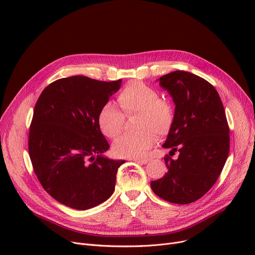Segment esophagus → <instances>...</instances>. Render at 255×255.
I'll use <instances>...</instances> for the list:
<instances>
[{"instance_id":"obj_1","label":"esophagus","mask_w":255,"mask_h":255,"mask_svg":"<svg viewBox=\"0 0 255 255\" xmlns=\"http://www.w3.org/2000/svg\"><path fill=\"white\" fill-rule=\"evenodd\" d=\"M132 161H134V162H138V163H141V164H145V163H148V161H149V159H146V158H133V159H131Z\"/></svg>"}]
</instances>
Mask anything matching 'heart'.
Returning a JSON list of instances; mask_svg holds the SVG:
<instances>
[{"label":"heart","mask_w":255,"mask_h":255,"mask_svg":"<svg viewBox=\"0 0 255 255\" xmlns=\"http://www.w3.org/2000/svg\"><path fill=\"white\" fill-rule=\"evenodd\" d=\"M118 101L126 116L138 113L135 133H126L114 142V152L120 157L137 158L146 154L155 143L154 131L164 135L173 123L172 105L160 98L159 92L142 82H131L120 92ZM112 102L105 103L98 114V125L109 138L117 137L124 128L125 116Z\"/></svg>","instance_id":"heart-1"}]
</instances>
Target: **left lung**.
Segmentation results:
<instances>
[{"label":"left lung","mask_w":255,"mask_h":255,"mask_svg":"<svg viewBox=\"0 0 255 255\" xmlns=\"http://www.w3.org/2000/svg\"><path fill=\"white\" fill-rule=\"evenodd\" d=\"M159 85L175 102L173 123L163 148L179 151L164 158L165 175L151 182L156 195L186 205L204 196L219 178L230 153V128L216 89L193 73L177 70Z\"/></svg>","instance_id":"obj_1"}]
</instances>
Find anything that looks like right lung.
I'll use <instances>...</instances> for the list:
<instances>
[{
	"mask_svg": "<svg viewBox=\"0 0 255 255\" xmlns=\"http://www.w3.org/2000/svg\"><path fill=\"white\" fill-rule=\"evenodd\" d=\"M122 79L100 82L83 75L56 80L39 96L29 133V154L44 190L59 203L88 210L115 191L125 160L103 156L110 144L98 125L101 107Z\"/></svg>",
	"mask_w": 255,
	"mask_h": 255,
	"instance_id": "obj_1",
	"label": "right lung"
}]
</instances>
